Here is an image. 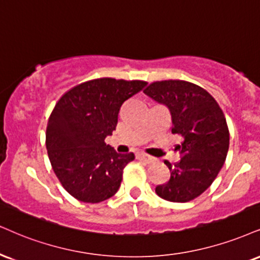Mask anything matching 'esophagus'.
Here are the masks:
<instances>
[{
	"label": "esophagus",
	"mask_w": 260,
	"mask_h": 260,
	"mask_svg": "<svg viewBox=\"0 0 260 260\" xmlns=\"http://www.w3.org/2000/svg\"><path fill=\"white\" fill-rule=\"evenodd\" d=\"M136 158L140 159V160H142V161H145L146 164H149V162L154 161V158H153V156L148 155V154H146V153H137Z\"/></svg>",
	"instance_id": "1"
}]
</instances>
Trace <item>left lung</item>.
Instances as JSON below:
<instances>
[{"label":"left lung","instance_id":"8db88e82","mask_svg":"<svg viewBox=\"0 0 260 260\" xmlns=\"http://www.w3.org/2000/svg\"><path fill=\"white\" fill-rule=\"evenodd\" d=\"M145 94L169 107L172 134L183 137L177 146L181 160L168 165L169 181L156 185L155 193L172 203H188L212 184L225 161L230 134L218 102L194 83L168 79L153 82Z\"/></svg>","mask_w":260,"mask_h":260}]
</instances>
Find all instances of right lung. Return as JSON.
I'll return each mask as SVG.
<instances>
[{"label": "right lung", "instance_id": "right-lung-1", "mask_svg": "<svg viewBox=\"0 0 260 260\" xmlns=\"http://www.w3.org/2000/svg\"><path fill=\"white\" fill-rule=\"evenodd\" d=\"M143 81L98 78L66 91L50 113L46 146L50 164L66 191L83 203L107 200L120 187L123 170L135 159L106 145L123 102L142 90Z\"/></svg>", "mask_w": 260, "mask_h": 260}]
</instances>
